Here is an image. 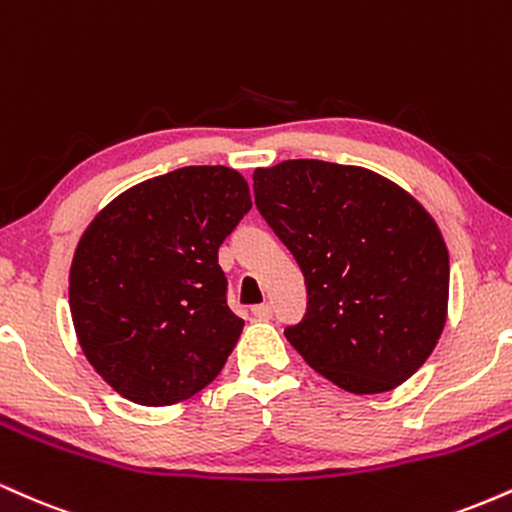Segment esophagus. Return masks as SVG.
I'll return each mask as SVG.
<instances>
[{"mask_svg": "<svg viewBox=\"0 0 512 512\" xmlns=\"http://www.w3.org/2000/svg\"><path fill=\"white\" fill-rule=\"evenodd\" d=\"M252 315H255L257 320H269V317H272V305L269 303L255 305V308H252Z\"/></svg>", "mask_w": 512, "mask_h": 512, "instance_id": "34e87169", "label": "esophagus"}]
</instances>
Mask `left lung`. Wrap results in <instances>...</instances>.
I'll use <instances>...</instances> for the list:
<instances>
[{
	"mask_svg": "<svg viewBox=\"0 0 512 512\" xmlns=\"http://www.w3.org/2000/svg\"><path fill=\"white\" fill-rule=\"evenodd\" d=\"M252 180L257 209L305 276L308 313L284 332L293 349L354 395L409 380L448 320L450 257L433 216L361 166L298 158Z\"/></svg>",
	"mask_w": 512,
	"mask_h": 512,
	"instance_id": "obj_1",
	"label": "left lung"
}]
</instances>
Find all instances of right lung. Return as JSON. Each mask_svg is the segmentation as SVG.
<instances>
[{"label": "right lung", "mask_w": 512, "mask_h": 512, "mask_svg": "<svg viewBox=\"0 0 512 512\" xmlns=\"http://www.w3.org/2000/svg\"><path fill=\"white\" fill-rule=\"evenodd\" d=\"M252 207L226 166H187L117 195L69 267V310L93 370L117 395L168 407L226 366L245 322L226 303L219 245Z\"/></svg>", "instance_id": "1"}]
</instances>
